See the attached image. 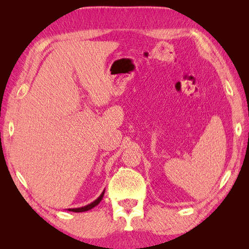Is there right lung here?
I'll return each instance as SVG.
<instances>
[{
  "instance_id": "obj_1",
  "label": "right lung",
  "mask_w": 249,
  "mask_h": 249,
  "mask_svg": "<svg viewBox=\"0 0 249 249\" xmlns=\"http://www.w3.org/2000/svg\"><path fill=\"white\" fill-rule=\"evenodd\" d=\"M103 196H104V191L102 192V195H101L94 202H92L91 204H88L87 206H82V208H78V209H69V211H72V212H86V211H89L100 203L101 200L103 199Z\"/></svg>"
}]
</instances>
